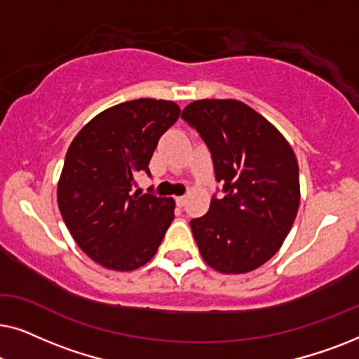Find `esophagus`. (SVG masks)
Listing matches in <instances>:
<instances>
[{
  "label": "esophagus",
  "mask_w": 359,
  "mask_h": 359,
  "mask_svg": "<svg viewBox=\"0 0 359 359\" xmlns=\"http://www.w3.org/2000/svg\"><path fill=\"white\" fill-rule=\"evenodd\" d=\"M184 204H186V196H178V198H176V205H178V208H184Z\"/></svg>",
  "instance_id": "34e87169"
}]
</instances>
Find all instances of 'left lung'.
Returning a JSON list of instances; mask_svg holds the SVG:
<instances>
[{
	"mask_svg": "<svg viewBox=\"0 0 359 359\" xmlns=\"http://www.w3.org/2000/svg\"><path fill=\"white\" fill-rule=\"evenodd\" d=\"M181 117L208 145L225 194L191 220L199 252L220 273L253 271L281 248L297 215L296 155L276 127L242 101H194Z\"/></svg>",
	"mask_w": 359,
	"mask_h": 359,
	"instance_id": "1",
	"label": "left lung"
}]
</instances>
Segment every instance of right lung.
Here are the masks:
<instances>
[{"label":"right lung","mask_w":359,"mask_h":359,"mask_svg":"<svg viewBox=\"0 0 359 359\" xmlns=\"http://www.w3.org/2000/svg\"><path fill=\"white\" fill-rule=\"evenodd\" d=\"M173 101L142 97L91 119L68 147L57 188L63 222L101 266L132 271L150 262L175 217V201L134 191L160 137L178 121Z\"/></svg>","instance_id":"add662e5"}]
</instances>
